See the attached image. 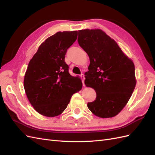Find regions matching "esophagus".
<instances>
[{"label": "esophagus", "instance_id": "1", "mask_svg": "<svg viewBox=\"0 0 155 155\" xmlns=\"http://www.w3.org/2000/svg\"><path fill=\"white\" fill-rule=\"evenodd\" d=\"M81 79H82L83 85L84 86V85H85V83H84V82H85V76H84L83 74H81Z\"/></svg>", "mask_w": 155, "mask_h": 155}]
</instances>
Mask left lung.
Masks as SVG:
<instances>
[{
    "instance_id": "8db88e82",
    "label": "left lung",
    "mask_w": 155,
    "mask_h": 155,
    "mask_svg": "<svg viewBox=\"0 0 155 155\" xmlns=\"http://www.w3.org/2000/svg\"><path fill=\"white\" fill-rule=\"evenodd\" d=\"M78 34V43L91 63L85 74V84L96 93V100L87 107L97 117L112 118L125 107L134 90V63L103 30H81Z\"/></svg>"
}]
</instances>
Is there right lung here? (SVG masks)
Segmentation results:
<instances>
[{
    "mask_svg": "<svg viewBox=\"0 0 155 155\" xmlns=\"http://www.w3.org/2000/svg\"><path fill=\"white\" fill-rule=\"evenodd\" d=\"M77 37L78 31H58L39 46L30 61L24 88L31 105L41 115H60L74 94L81 90V78L72 76L64 62L67 49Z\"/></svg>",
    "mask_w": 155,
    "mask_h": 155,
    "instance_id": "1",
    "label": "right lung"
}]
</instances>
